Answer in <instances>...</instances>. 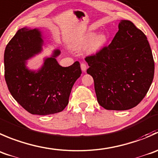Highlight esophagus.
<instances>
[{"mask_svg": "<svg viewBox=\"0 0 158 158\" xmlns=\"http://www.w3.org/2000/svg\"><path fill=\"white\" fill-rule=\"evenodd\" d=\"M81 70H82V71H84V72H85V71H87V64H86L85 63H81Z\"/></svg>", "mask_w": 158, "mask_h": 158, "instance_id": "34e87169", "label": "esophagus"}]
</instances>
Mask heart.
<instances>
[{"mask_svg": "<svg viewBox=\"0 0 158 158\" xmlns=\"http://www.w3.org/2000/svg\"><path fill=\"white\" fill-rule=\"evenodd\" d=\"M107 42V36L105 34L102 33L97 36V32L92 31V32H89L88 34H86L82 40H81L75 45V48H84L90 43V47H89V52L91 54H94V53L101 51L105 46Z\"/></svg>", "mask_w": 158, "mask_h": 158, "instance_id": "obj_1", "label": "heart"}]
</instances>
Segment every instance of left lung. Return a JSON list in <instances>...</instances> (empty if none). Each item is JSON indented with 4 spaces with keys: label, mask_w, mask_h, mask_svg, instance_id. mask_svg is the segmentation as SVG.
Wrapping results in <instances>:
<instances>
[{
    "label": "left lung",
    "mask_w": 158,
    "mask_h": 158,
    "mask_svg": "<svg viewBox=\"0 0 158 158\" xmlns=\"http://www.w3.org/2000/svg\"><path fill=\"white\" fill-rule=\"evenodd\" d=\"M108 46L85 60L94 81L98 102L107 110L136 107L151 85L154 61L147 37L130 21L121 20Z\"/></svg>",
    "instance_id": "left-lung-1"
}]
</instances>
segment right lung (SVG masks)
<instances>
[{"mask_svg": "<svg viewBox=\"0 0 158 158\" xmlns=\"http://www.w3.org/2000/svg\"><path fill=\"white\" fill-rule=\"evenodd\" d=\"M43 42L38 29L21 28L6 46L4 57V77L9 91L27 111L37 115L62 111L81 74L78 61L66 68L57 63L59 50L45 58L39 70L28 69L26 60L40 52Z\"/></svg>", "mask_w": 158, "mask_h": 158, "instance_id": "add662e5", "label": "right lung"}]
</instances>
